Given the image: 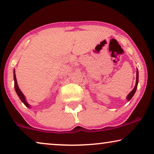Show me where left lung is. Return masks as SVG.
I'll use <instances>...</instances> for the list:
<instances>
[{
  "instance_id": "8db88e82",
  "label": "left lung",
  "mask_w": 154,
  "mask_h": 154,
  "mask_svg": "<svg viewBox=\"0 0 154 154\" xmlns=\"http://www.w3.org/2000/svg\"><path fill=\"white\" fill-rule=\"evenodd\" d=\"M138 82H139V72H138V70H137V76H136V84H135V86H134V89L132 90V91L130 92V93L128 94L127 97H126V99H127L128 101H130L132 99V97L134 96V93H135V92H136L137 88Z\"/></svg>"
}]
</instances>
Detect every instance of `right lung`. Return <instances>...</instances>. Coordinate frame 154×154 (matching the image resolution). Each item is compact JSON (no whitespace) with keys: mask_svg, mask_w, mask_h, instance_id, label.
I'll return each instance as SVG.
<instances>
[{"mask_svg":"<svg viewBox=\"0 0 154 154\" xmlns=\"http://www.w3.org/2000/svg\"><path fill=\"white\" fill-rule=\"evenodd\" d=\"M14 90H15V91L17 92V94L18 97H20L21 101H22V102L24 103L25 106H26V107H28V108H30L31 105L28 104V102H26V97H25L24 94L22 93L20 88H19V86L17 85V79H16L15 71H14Z\"/></svg>","mask_w":154,"mask_h":154,"instance_id":"obj_1","label":"right lung"}]
</instances>
